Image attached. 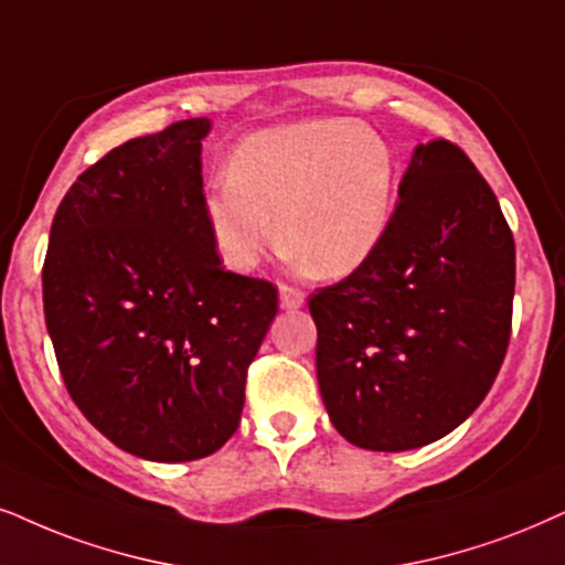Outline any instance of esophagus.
<instances>
[{
	"label": "esophagus",
	"instance_id": "obj_1",
	"mask_svg": "<svg viewBox=\"0 0 565 565\" xmlns=\"http://www.w3.org/2000/svg\"><path fill=\"white\" fill-rule=\"evenodd\" d=\"M278 305H281V310H299V307L305 305V295L299 289L284 284V287L278 289Z\"/></svg>",
	"mask_w": 565,
	"mask_h": 565
}]
</instances>
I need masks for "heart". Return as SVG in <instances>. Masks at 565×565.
Returning a JSON list of instances; mask_svg holds the SVG:
<instances>
[{"label": "heart", "mask_w": 565, "mask_h": 565, "mask_svg": "<svg viewBox=\"0 0 565 565\" xmlns=\"http://www.w3.org/2000/svg\"><path fill=\"white\" fill-rule=\"evenodd\" d=\"M394 203L391 142L370 125L323 117L247 135L230 180L205 190L203 213L221 260L237 274L258 266L281 232L307 266L344 276L381 247Z\"/></svg>", "instance_id": "1"}]
</instances>
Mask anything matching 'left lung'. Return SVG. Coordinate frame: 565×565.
<instances>
[{"label":"left lung","instance_id":"left-lung-1","mask_svg":"<svg viewBox=\"0 0 565 565\" xmlns=\"http://www.w3.org/2000/svg\"><path fill=\"white\" fill-rule=\"evenodd\" d=\"M513 281L495 192L451 142H419L373 258L310 297L335 430L367 451H412L456 430L503 365Z\"/></svg>","mask_w":565,"mask_h":565}]
</instances>
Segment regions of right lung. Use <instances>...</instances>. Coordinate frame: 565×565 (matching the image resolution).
Wrapping results in <instances>:
<instances>
[{"instance_id":"obj_1","label":"right lung","mask_w":565,"mask_h":565,"mask_svg":"<svg viewBox=\"0 0 565 565\" xmlns=\"http://www.w3.org/2000/svg\"><path fill=\"white\" fill-rule=\"evenodd\" d=\"M184 119L85 169L56 209L44 316L85 419L148 461H195L237 430L276 289L221 266L203 213V138Z\"/></svg>"}]
</instances>
